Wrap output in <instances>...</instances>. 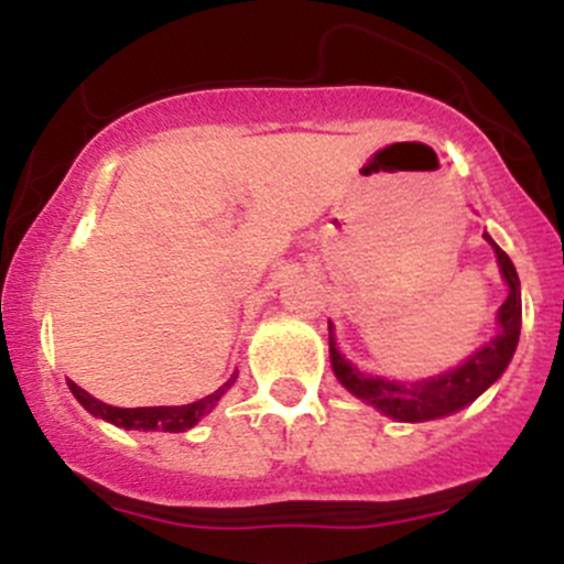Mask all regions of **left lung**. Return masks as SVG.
<instances>
[{
  "label": "left lung",
  "instance_id": "1",
  "mask_svg": "<svg viewBox=\"0 0 564 564\" xmlns=\"http://www.w3.org/2000/svg\"><path fill=\"white\" fill-rule=\"evenodd\" d=\"M486 240L491 242L494 250H497L499 267H502V275L510 286L508 300H505V305L499 308L497 338H494L491 344L482 346L477 355H471L464 366L456 368V371L442 373V377L429 379V382L401 384L388 382V379L379 377H366V373L357 371L351 362H346L344 357H340V351L335 349L333 324H329V360H333L335 377L340 379V384H344L346 390L355 392L357 398L368 401L371 406H377L379 412H384L392 420L423 423V420L445 417V414L458 412V409H464L466 403L475 401L482 390H488L499 377H502L510 357H513L516 344H519L521 283L510 256L488 235Z\"/></svg>",
  "mask_w": 564,
  "mask_h": 564
}]
</instances>
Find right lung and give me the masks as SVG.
Returning <instances> with one entry per match:
<instances>
[{
	"label": "right lung",
	"instance_id": "1",
	"mask_svg": "<svg viewBox=\"0 0 564 564\" xmlns=\"http://www.w3.org/2000/svg\"><path fill=\"white\" fill-rule=\"evenodd\" d=\"M237 377H231L229 382L220 384L218 390L204 395L202 401L196 403H185V406H139V409H119V406H108V403L98 401V398L89 395L87 390L78 388L76 382L70 384L73 395L78 398L84 409L95 417H104L108 423L119 425V429H135V431H172V434H180V431L193 429L204 414H209L215 409V403L220 401L226 390L235 384Z\"/></svg>",
	"mask_w": 564,
	"mask_h": 564
}]
</instances>
